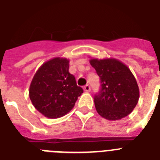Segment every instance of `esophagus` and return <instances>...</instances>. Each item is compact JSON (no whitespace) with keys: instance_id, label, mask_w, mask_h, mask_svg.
Instances as JSON below:
<instances>
[{"instance_id":"obj_1","label":"esophagus","mask_w":160,"mask_h":160,"mask_svg":"<svg viewBox=\"0 0 160 160\" xmlns=\"http://www.w3.org/2000/svg\"><path fill=\"white\" fill-rule=\"evenodd\" d=\"M83 90H84L85 92H90V87L89 85H86L84 87H83Z\"/></svg>"}]
</instances>
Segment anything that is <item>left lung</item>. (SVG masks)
I'll return each instance as SVG.
<instances>
[{
    "label": "left lung",
    "instance_id": "1",
    "mask_svg": "<svg viewBox=\"0 0 160 160\" xmlns=\"http://www.w3.org/2000/svg\"><path fill=\"white\" fill-rule=\"evenodd\" d=\"M90 63L101 82V90L94 98L97 112L110 121L128 116L139 98L136 79L129 68L115 58H91Z\"/></svg>",
    "mask_w": 160,
    "mask_h": 160
}]
</instances>
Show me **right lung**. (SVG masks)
Returning a JSON list of instances; mask_svg holds the SVG:
<instances>
[{
  "label": "right lung",
  "instance_id": "add662e5",
  "mask_svg": "<svg viewBox=\"0 0 160 160\" xmlns=\"http://www.w3.org/2000/svg\"><path fill=\"white\" fill-rule=\"evenodd\" d=\"M70 61L54 58L37 70L29 87L32 105L44 116L57 118L64 116L75 105L83 90L69 72Z\"/></svg>",
  "mask_w": 160,
  "mask_h": 160
}]
</instances>
